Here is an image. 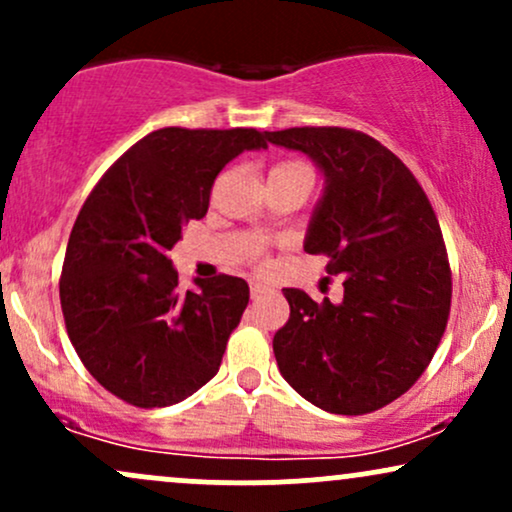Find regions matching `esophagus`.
Instances as JSON below:
<instances>
[{
	"instance_id": "34e87169",
	"label": "esophagus",
	"mask_w": 512,
	"mask_h": 512,
	"mask_svg": "<svg viewBox=\"0 0 512 512\" xmlns=\"http://www.w3.org/2000/svg\"><path fill=\"white\" fill-rule=\"evenodd\" d=\"M264 291H267V286H264V284H257V281H252V284H250V296H252V298L262 296Z\"/></svg>"
}]
</instances>
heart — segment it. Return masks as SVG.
I'll use <instances>...</instances> for the list:
<instances>
[{"label":"heart","mask_w":512,"mask_h":512,"mask_svg":"<svg viewBox=\"0 0 512 512\" xmlns=\"http://www.w3.org/2000/svg\"><path fill=\"white\" fill-rule=\"evenodd\" d=\"M296 170H308L303 166V163L298 161H279L274 163L272 170H269V175H281V173H296Z\"/></svg>","instance_id":"1"}]
</instances>
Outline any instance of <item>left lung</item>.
Listing matches in <instances>:
<instances>
[{"label": "left lung", "mask_w": 512, "mask_h": 512, "mask_svg": "<svg viewBox=\"0 0 512 512\" xmlns=\"http://www.w3.org/2000/svg\"><path fill=\"white\" fill-rule=\"evenodd\" d=\"M267 139L325 173L305 252L344 276L337 305L284 289L291 315L274 334L276 366L330 414L383 409L421 378L448 325L452 272L436 211L414 173L368 134L291 127Z\"/></svg>", "instance_id": "left-lung-1"}]
</instances>
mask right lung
<instances>
[{"instance_id": "1", "label": "right lung", "mask_w": 512, "mask_h": 512, "mask_svg": "<svg viewBox=\"0 0 512 512\" xmlns=\"http://www.w3.org/2000/svg\"><path fill=\"white\" fill-rule=\"evenodd\" d=\"M264 146L252 127L156 129L86 197L62 264V315L81 363L122 402L168 407L219 373L248 284L219 274L182 293L168 250L182 223L207 214L221 168Z\"/></svg>"}]
</instances>
